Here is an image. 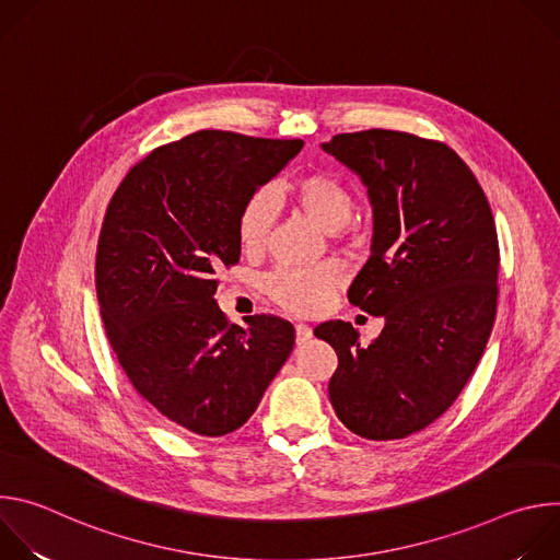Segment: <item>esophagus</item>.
Returning <instances> with one entry per match:
<instances>
[{
  "label": "esophagus",
  "instance_id": "esophagus-1",
  "mask_svg": "<svg viewBox=\"0 0 560 560\" xmlns=\"http://www.w3.org/2000/svg\"><path fill=\"white\" fill-rule=\"evenodd\" d=\"M294 332H296V343H299V346L312 339V330H310L307 326H303V324H299V326L294 328Z\"/></svg>",
  "mask_w": 560,
  "mask_h": 560
}]
</instances>
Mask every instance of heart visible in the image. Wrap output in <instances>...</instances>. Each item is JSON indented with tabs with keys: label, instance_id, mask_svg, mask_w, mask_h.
I'll use <instances>...</instances> for the list:
<instances>
[{
	"label": "heart",
	"instance_id": "1",
	"mask_svg": "<svg viewBox=\"0 0 560 560\" xmlns=\"http://www.w3.org/2000/svg\"><path fill=\"white\" fill-rule=\"evenodd\" d=\"M283 192L303 217L326 232L341 230L354 210V197L348 184L326 171L294 179ZM272 217V201L266 192H255L246 199L236 217V236L244 250L255 253L266 244ZM341 279V268L330 261L312 268H279L268 277L266 290L270 299L288 312L312 314L326 303Z\"/></svg>",
	"mask_w": 560,
	"mask_h": 560
}]
</instances>
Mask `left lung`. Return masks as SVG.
I'll list each match as a JSON object with an SVG mask.
<instances>
[{
	"label": "left lung",
	"mask_w": 560,
	"mask_h": 560,
	"mask_svg": "<svg viewBox=\"0 0 560 560\" xmlns=\"http://www.w3.org/2000/svg\"><path fill=\"white\" fill-rule=\"evenodd\" d=\"M322 148L368 188L370 259L348 299L385 322L370 346L346 322L316 326L339 357L330 404L363 439H406L456 401L488 346L499 294L494 217L441 141L372 128Z\"/></svg>",
	"instance_id": "left-lung-1"
}]
</instances>
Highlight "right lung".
<instances>
[{
  "label": "right lung",
  "instance_id": "add662e5",
  "mask_svg": "<svg viewBox=\"0 0 560 560\" xmlns=\"http://www.w3.org/2000/svg\"><path fill=\"white\" fill-rule=\"evenodd\" d=\"M301 148L201 130L152 150L108 203L95 264L106 335L135 389L184 434L242 428L292 352L283 318L228 324L214 270L242 255L246 199Z\"/></svg>",
  "mask_w": 560,
  "mask_h": 560
}]
</instances>
